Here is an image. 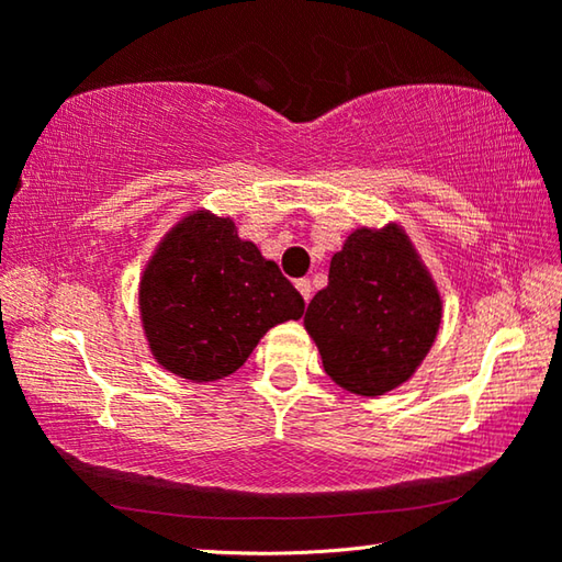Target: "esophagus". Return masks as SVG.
Here are the masks:
<instances>
[{
    "label": "esophagus",
    "mask_w": 562,
    "mask_h": 562,
    "mask_svg": "<svg viewBox=\"0 0 562 562\" xmlns=\"http://www.w3.org/2000/svg\"><path fill=\"white\" fill-rule=\"evenodd\" d=\"M294 288L300 290V294H302V300H304V302H310V297H312V282H310L307 278H302V280L294 282Z\"/></svg>",
    "instance_id": "34e87169"
}]
</instances>
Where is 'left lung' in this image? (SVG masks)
<instances>
[{
    "instance_id": "obj_1",
    "label": "left lung",
    "mask_w": 562,
    "mask_h": 562,
    "mask_svg": "<svg viewBox=\"0 0 562 562\" xmlns=\"http://www.w3.org/2000/svg\"><path fill=\"white\" fill-rule=\"evenodd\" d=\"M439 325V290L398 225L351 233L331 258L329 284L304 315L331 382L359 396L404 384L429 355Z\"/></svg>"
}]
</instances>
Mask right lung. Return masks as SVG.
<instances>
[{"instance_id":"1","label":"right lung","mask_w":562,"mask_h":562,"mask_svg":"<svg viewBox=\"0 0 562 562\" xmlns=\"http://www.w3.org/2000/svg\"><path fill=\"white\" fill-rule=\"evenodd\" d=\"M140 317L160 367L190 382L237 372L270 327L300 319L302 294L231 217H183L140 278Z\"/></svg>"}]
</instances>
